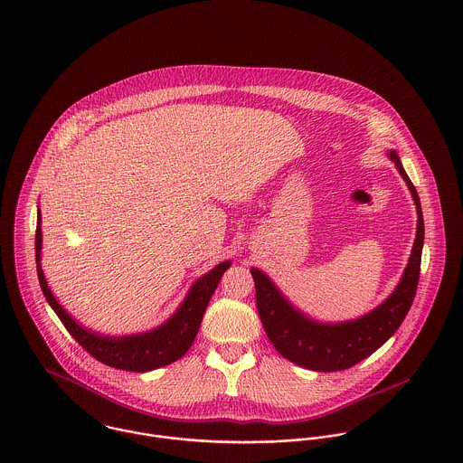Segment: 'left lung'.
I'll use <instances>...</instances> for the list:
<instances>
[{"label":"left lung","mask_w":463,"mask_h":463,"mask_svg":"<svg viewBox=\"0 0 463 463\" xmlns=\"http://www.w3.org/2000/svg\"><path fill=\"white\" fill-rule=\"evenodd\" d=\"M389 158L396 164L399 175L411 193L417 208V233L404 272L394 292L382 305L358 319L321 323L296 308L264 270L251 267L257 288V308L265 333L276 351L299 367L317 373L353 367L371 356L396 333L413 303L424 244V219L417 191L404 173L394 149L389 151Z\"/></svg>","instance_id":"1"}]
</instances>
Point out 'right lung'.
Listing matches in <instances>:
<instances>
[{
    "instance_id": "right-lung-1",
    "label": "right lung",
    "mask_w": 463,
    "mask_h": 463,
    "mask_svg": "<svg viewBox=\"0 0 463 463\" xmlns=\"http://www.w3.org/2000/svg\"><path fill=\"white\" fill-rule=\"evenodd\" d=\"M41 251H43V230H41V210H37V230H35V260H37V274L41 281L43 294L53 312L59 316L66 330L72 338L96 360L105 365L132 371V373H147L164 365H169L180 360L189 347L193 345L198 335L203 314L208 307L212 294L215 292L219 279L224 270L232 265L230 260L210 269L206 274L198 278L189 288L185 299L178 307V310L160 326L135 335L110 336L101 335L98 331L89 330L74 321L64 307L57 301L53 292L48 287V281L41 265Z\"/></svg>"
}]
</instances>
